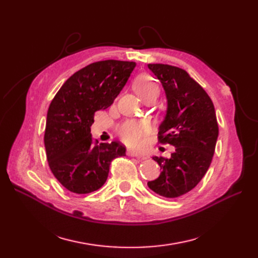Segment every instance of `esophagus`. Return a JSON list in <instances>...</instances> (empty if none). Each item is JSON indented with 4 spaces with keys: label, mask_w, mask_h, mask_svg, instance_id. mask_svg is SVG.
<instances>
[{
    "label": "esophagus",
    "mask_w": 258,
    "mask_h": 258,
    "mask_svg": "<svg viewBox=\"0 0 258 258\" xmlns=\"http://www.w3.org/2000/svg\"><path fill=\"white\" fill-rule=\"evenodd\" d=\"M127 154H128V156H131V157H137V158H142V159L146 158L144 155L140 154L139 152H135V151H128Z\"/></svg>",
    "instance_id": "obj_1"
}]
</instances>
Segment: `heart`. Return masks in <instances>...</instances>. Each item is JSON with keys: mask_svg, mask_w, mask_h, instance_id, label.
<instances>
[{"mask_svg": "<svg viewBox=\"0 0 258 258\" xmlns=\"http://www.w3.org/2000/svg\"><path fill=\"white\" fill-rule=\"evenodd\" d=\"M135 90L144 101L152 96H158L159 86L151 75H140L134 84ZM150 132V124L146 121L127 120L118 127L121 141L130 146L141 145L144 138Z\"/></svg>", "mask_w": 258, "mask_h": 258, "instance_id": "b5f03b06", "label": "heart"}]
</instances>
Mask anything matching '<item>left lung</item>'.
Returning <instances> with one entry per match:
<instances>
[{
  "label": "left lung",
  "mask_w": 258,
  "mask_h": 258,
  "mask_svg": "<svg viewBox=\"0 0 258 258\" xmlns=\"http://www.w3.org/2000/svg\"><path fill=\"white\" fill-rule=\"evenodd\" d=\"M158 77L168 99V111L158 132V142L175 146L171 157L154 156L160 175L147 185L165 198L190 191L211 165L218 137L212 100L185 70L169 64H148Z\"/></svg>",
  "instance_id": "8db88e82"
}]
</instances>
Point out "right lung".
<instances>
[{
    "instance_id": "add662e5",
    "label": "right lung",
    "mask_w": 258,
    "mask_h": 258,
    "mask_svg": "<svg viewBox=\"0 0 258 258\" xmlns=\"http://www.w3.org/2000/svg\"><path fill=\"white\" fill-rule=\"evenodd\" d=\"M136 62L103 60L74 73L48 107L44 143L48 166L59 183L75 194H89L105 183L111 162L126 154L119 142L101 143L90 127L126 85Z\"/></svg>"
}]
</instances>
